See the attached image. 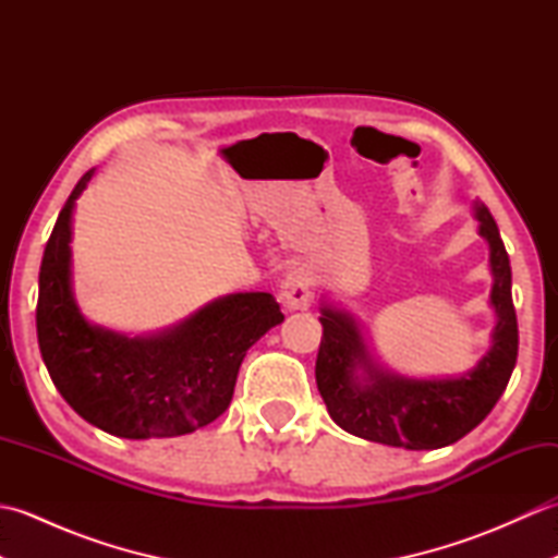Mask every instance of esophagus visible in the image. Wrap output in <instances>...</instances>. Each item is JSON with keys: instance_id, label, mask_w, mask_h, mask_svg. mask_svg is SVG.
<instances>
[{"instance_id": "34e87169", "label": "esophagus", "mask_w": 558, "mask_h": 558, "mask_svg": "<svg viewBox=\"0 0 558 558\" xmlns=\"http://www.w3.org/2000/svg\"><path fill=\"white\" fill-rule=\"evenodd\" d=\"M280 298L286 302L288 310H306L312 304L314 292H312V278L304 268L290 270L286 280L280 282Z\"/></svg>"}]
</instances>
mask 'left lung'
<instances>
[{
  "mask_svg": "<svg viewBox=\"0 0 558 558\" xmlns=\"http://www.w3.org/2000/svg\"><path fill=\"white\" fill-rule=\"evenodd\" d=\"M480 234L489 244L496 326L492 348L458 378H405L381 369L357 322L324 304V338L316 357V386L340 429L384 446L434 450L456 444L487 417L504 396L518 360V318L511 298V260L489 208L475 201Z\"/></svg>",
  "mask_w": 558,
  "mask_h": 558,
  "instance_id": "left-lung-1",
  "label": "left lung"
}]
</instances>
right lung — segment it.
<instances>
[{"label": "right lung", "mask_w": 558, "mask_h": 558, "mask_svg": "<svg viewBox=\"0 0 558 558\" xmlns=\"http://www.w3.org/2000/svg\"><path fill=\"white\" fill-rule=\"evenodd\" d=\"M81 177L59 210L40 264L35 324L43 362L83 420L120 438L192 434L228 410L246 350L282 324L268 292L206 304L158 336L126 338L88 324L71 292V213L90 182Z\"/></svg>", "instance_id": "1"}]
</instances>
